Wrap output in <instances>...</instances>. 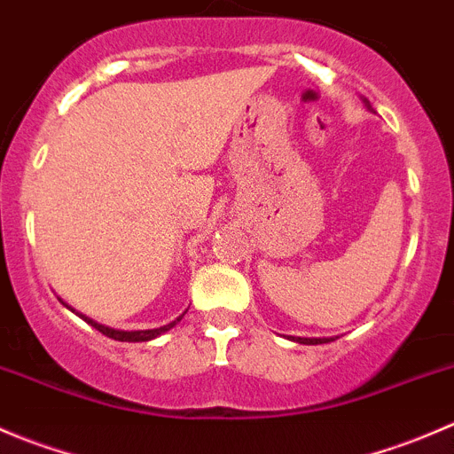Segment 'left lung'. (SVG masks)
I'll return each instance as SVG.
<instances>
[{
    "label": "left lung",
    "mask_w": 454,
    "mask_h": 454,
    "mask_svg": "<svg viewBox=\"0 0 454 454\" xmlns=\"http://www.w3.org/2000/svg\"><path fill=\"white\" fill-rule=\"evenodd\" d=\"M364 107L369 109V112H373V107H371V103L367 98H363ZM292 340L301 342V345H323V342H332V338H299V336H292Z\"/></svg>",
    "instance_id": "8db88e82"
}]
</instances>
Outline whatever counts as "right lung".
<instances>
[{
    "instance_id": "obj_1",
    "label": "right lung",
    "mask_w": 454,
    "mask_h": 454,
    "mask_svg": "<svg viewBox=\"0 0 454 454\" xmlns=\"http://www.w3.org/2000/svg\"><path fill=\"white\" fill-rule=\"evenodd\" d=\"M72 312H74V309H72ZM184 314H182V316H184ZM79 316L85 320V323H90L91 327L98 329V332L103 333V336L114 338V340H121V342H146V340H153V338L162 336L164 332H168V329H171V327H176V325L182 320V316H177V318L173 320V323L164 325V327H158V329H138V332H122V329H112V327H107V325L96 323V320L87 318L85 314H79Z\"/></svg>"
}]
</instances>
